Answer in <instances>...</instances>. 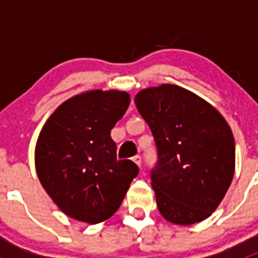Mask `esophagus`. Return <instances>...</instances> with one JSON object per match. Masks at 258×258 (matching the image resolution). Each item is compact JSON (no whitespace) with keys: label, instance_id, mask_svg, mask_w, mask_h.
<instances>
[{"label":"esophagus","instance_id":"34e87169","mask_svg":"<svg viewBox=\"0 0 258 258\" xmlns=\"http://www.w3.org/2000/svg\"><path fill=\"white\" fill-rule=\"evenodd\" d=\"M132 161H134V162L136 163V165L139 166V167H141V162H142V161H141V157H140V156H135V157L132 158Z\"/></svg>","mask_w":258,"mask_h":258}]
</instances>
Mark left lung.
Masks as SVG:
<instances>
[{
    "mask_svg": "<svg viewBox=\"0 0 258 258\" xmlns=\"http://www.w3.org/2000/svg\"><path fill=\"white\" fill-rule=\"evenodd\" d=\"M158 151L151 172L162 217L188 226L212 215L235 175V139L227 121L196 93L162 83L135 96Z\"/></svg>",
    "mask_w": 258,
    "mask_h": 258,
    "instance_id": "1",
    "label": "left lung"
}]
</instances>
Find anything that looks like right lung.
<instances>
[{
    "label": "right lung",
    "instance_id": "obj_1",
    "mask_svg": "<svg viewBox=\"0 0 258 258\" xmlns=\"http://www.w3.org/2000/svg\"><path fill=\"white\" fill-rule=\"evenodd\" d=\"M119 90H91L62 102L43 124L35 147L41 184L62 212L96 225L118 210L139 167L117 160L111 130L130 105Z\"/></svg>",
    "mask_w": 258,
    "mask_h": 258
}]
</instances>
